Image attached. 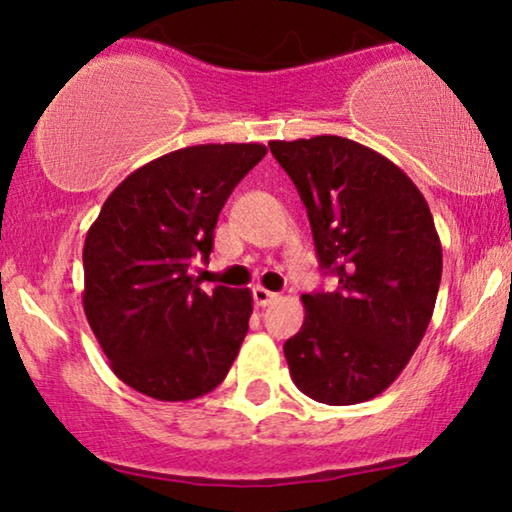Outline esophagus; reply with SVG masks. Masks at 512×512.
Masks as SVG:
<instances>
[{
	"label": "esophagus",
	"mask_w": 512,
	"mask_h": 512,
	"mask_svg": "<svg viewBox=\"0 0 512 512\" xmlns=\"http://www.w3.org/2000/svg\"><path fill=\"white\" fill-rule=\"evenodd\" d=\"M254 300H256V305H261V307H265V305H270L272 300H277L279 298V293H275V291H268V289H263V286H254Z\"/></svg>",
	"instance_id": "1"
}]
</instances>
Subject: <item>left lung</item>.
Listing matches in <instances>:
<instances>
[{"mask_svg": "<svg viewBox=\"0 0 512 512\" xmlns=\"http://www.w3.org/2000/svg\"><path fill=\"white\" fill-rule=\"evenodd\" d=\"M298 188L333 293H305L303 328L284 342L291 380L326 405L375 398L408 366L443 275L431 209L408 174L352 139L270 142Z\"/></svg>", "mask_w": 512, "mask_h": 512, "instance_id": "8db88e82", "label": "left lung"}]
</instances>
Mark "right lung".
<instances>
[{
    "instance_id": "obj_1",
    "label": "right lung",
    "mask_w": 512,
    "mask_h": 512,
    "mask_svg": "<svg viewBox=\"0 0 512 512\" xmlns=\"http://www.w3.org/2000/svg\"><path fill=\"white\" fill-rule=\"evenodd\" d=\"M263 144H200L146 163L114 188L83 244V310L116 377L158 401L219 387L249 331V289L205 293L207 261L233 188Z\"/></svg>"
}]
</instances>
